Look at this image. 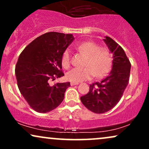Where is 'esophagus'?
<instances>
[{"label": "esophagus", "instance_id": "34e87169", "mask_svg": "<svg viewBox=\"0 0 149 149\" xmlns=\"http://www.w3.org/2000/svg\"><path fill=\"white\" fill-rule=\"evenodd\" d=\"M78 85V83H77V82H71V86H73V85Z\"/></svg>", "mask_w": 149, "mask_h": 149}]
</instances>
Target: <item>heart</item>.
<instances>
[{
  "label": "heart",
  "instance_id": "heart-1",
  "mask_svg": "<svg viewBox=\"0 0 149 149\" xmlns=\"http://www.w3.org/2000/svg\"><path fill=\"white\" fill-rule=\"evenodd\" d=\"M78 52L86 57L83 68H74L66 74V79L71 82L89 80L93 76L102 78L107 76L112 66V56L110 51L92 41H85L76 46ZM64 69L71 66V52L66 49L61 58Z\"/></svg>",
  "mask_w": 149,
  "mask_h": 149
}]
</instances>
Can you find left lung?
Returning a JSON list of instances; mask_svg holds the SVG:
<instances>
[{"mask_svg":"<svg viewBox=\"0 0 149 149\" xmlns=\"http://www.w3.org/2000/svg\"><path fill=\"white\" fill-rule=\"evenodd\" d=\"M104 41L113 53L110 73L102 81L90 85L88 93L80 97L87 109L96 113H104L118 103L129 83L131 64L124 49L110 37Z\"/></svg>","mask_w":149,"mask_h":149,"instance_id":"8db88e82","label":"left lung"}]
</instances>
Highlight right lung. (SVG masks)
<instances>
[{
  "label": "right lung",
  "mask_w": 149,
  "mask_h": 149,
  "mask_svg": "<svg viewBox=\"0 0 149 149\" xmlns=\"http://www.w3.org/2000/svg\"><path fill=\"white\" fill-rule=\"evenodd\" d=\"M73 40L72 34L48 32L36 38L20 54L15 66L18 88L36 111H51L64 100L69 82L54 85L49 82L64 76L61 58Z\"/></svg>",
  "instance_id": "add662e5"
}]
</instances>
